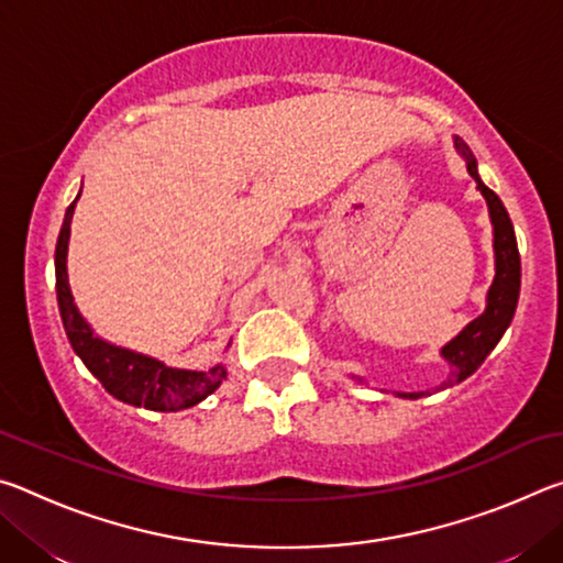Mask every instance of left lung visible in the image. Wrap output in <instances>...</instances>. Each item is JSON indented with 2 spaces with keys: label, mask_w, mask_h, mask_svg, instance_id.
Instances as JSON below:
<instances>
[{
  "label": "left lung",
  "mask_w": 563,
  "mask_h": 563,
  "mask_svg": "<svg viewBox=\"0 0 563 563\" xmlns=\"http://www.w3.org/2000/svg\"><path fill=\"white\" fill-rule=\"evenodd\" d=\"M454 148L456 154L466 161V170H470V176L476 180V188L482 190L484 201L489 206V218L494 225V268L497 271H494V283L487 292V308H484L482 316L474 318L460 335L442 347V357L450 362V377H446V383L440 385V389L452 387L454 383H462V379L476 373V367H479L482 362L487 360L489 352L497 347V342L501 340L504 332H507L514 318V310H517L521 288L519 247L507 208H504L499 196L494 194L492 188L482 184L472 148L466 146L460 136L454 139ZM399 397L419 399L424 397V393H399Z\"/></svg>",
  "instance_id": "1"
}]
</instances>
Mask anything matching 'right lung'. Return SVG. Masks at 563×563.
Instances as JSON below:
<instances>
[{
  "label": "right lung",
  "mask_w": 563,
  "mask_h": 563,
  "mask_svg": "<svg viewBox=\"0 0 563 563\" xmlns=\"http://www.w3.org/2000/svg\"><path fill=\"white\" fill-rule=\"evenodd\" d=\"M79 196H76V201H79ZM76 201L66 208L54 253L56 300H59L62 322L74 352L89 367V373L107 387V393L121 399V402L154 409V412H176V409L198 405L201 399L221 387L225 379L223 365H216L206 369V373L168 367L161 360L117 347L111 342L101 340L99 335H93L89 322L81 318L69 288V275H66V251H69L71 216Z\"/></svg>",
  "instance_id": "add662e5"
}]
</instances>
